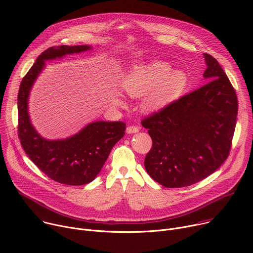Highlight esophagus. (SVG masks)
<instances>
[{
  "label": "esophagus",
  "instance_id": "34e87169",
  "mask_svg": "<svg viewBox=\"0 0 253 253\" xmlns=\"http://www.w3.org/2000/svg\"><path fill=\"white\" fill-rule=\"evenodd\" d=\"M139 131V128L136 127V126H128L126 129V132L128 134H133V133H137Z\"/></svg>",
  "mask_w": 253,
  "mask_h": 253
}]
</instances>
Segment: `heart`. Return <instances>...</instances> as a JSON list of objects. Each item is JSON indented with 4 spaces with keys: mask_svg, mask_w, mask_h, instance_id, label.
I'll list each match as a JSON object with an SVG mask.
<instances>
[{
    "mask_svg": "<svg viewBox=\"0 0 253 253\" xmlns=\"http://www.w3.org/2000/svg\"><path fill=\"white\" fill-rule=\"evenodd\" d=\"M160 60L134 65L125 74L122 86L132 98L146 95L142 108L146 112H156L172 103L187 85V75L174 71Z\"/></svg>",
    "mask_w": 253,
    "mask_h": 253,
    "instance_id": "heart-1",
    "label": "heart"
}]
</instances>
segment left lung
Masks as SVG:
<instances>
[{
  "label": "left lung",
  "mask_w": 253,
  "mask_h": 253,
  "mask_svg": "<svg viewBox=\"0 0 253 253\" xmlns=\"http://www.w3.org/2000/svg\"><path fill=\"white\" fill-rule=\"evenodd\" d=\"M207 83L141 123L152 148L147 173L167 188L188 187L215 172L231 148L238 101L219 62L204 53Z\"/></svg>",
  "instance_id": "1"
}]
</instances>
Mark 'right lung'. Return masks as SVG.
I'll use <instances>...</instances> for the list:
<instances>
[{"label":"right lung","instance_id":"add662e5","mask_svg":"<svg viewBox=\"0 0 253 253\" xmlns=\"http://www.w3.org/2000/svg\"><path fill=\"white\" fill-rule=\"evenodd\" d=\"M90 49L89 45H60L43 51L22 80L18 94V135L23 149L42 172L70 186L85 185L96 178L112 148L124 136L126 124L121 121H96L67 138L50 140L42 137L32 125L28 101L45 61Z\"/></svg>","mask_w":253,"mask_h":253}]
</instances>
